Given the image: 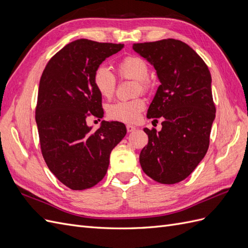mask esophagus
Returning <instances> with one entry per match:
<instances>
[{
  "instance_id": "obj_1",
  "label": "esophagus",
  "mask_w": 248,
  "mask_h": 248,
  "mask_svg": "<svg viewBox=\"0 0 248 248\" xmlns=\"http://www.w3.org/2000/svg\"><path fill=\"white\" fill-rule=\"evenodd\" d=\"M126 129H127V131L128 132H132V131H134L136 130V127H134L133 125H126Z\"/></svg>"
}]
</instances>
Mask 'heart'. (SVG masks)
<instances>
[{"instance_id": "heart-1", "label": "heart", "mask_w": 248, "mask_h": 248, "mask_svg": "<svg viewBox=\"0 0 248 248\" xmlns=\"http://www.w3.org/2000/svg\"><path fill=\"white\" fill-rule=\"evenodd\" d=\"M119 76L122 78L133 79L137 81V92H146L150 89L149 66L145 60L137 56L124 58L118 64ZM93 84L98 93L109 98L115 93L117 78L114 72L107 65H100L96 68L93 74ZM145 108V101L141 98L130 100H119L108 106V116L115 121L124 123H133L139 119L140 111Z\"/></svg>"}]
</instances>
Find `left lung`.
<instances>
[{
    "label": "left lung",
    "mask_w": 248,
    "mask_h": 248,
    "mask_svg": "<svg viewBox=\"0 0 248 248\" xmlns=\"http://www.w3.org/2000/svg\"><path fill=\"white\" fill-rule=\"evenodd\" d=\"M132 48L154 66L160 81L147 117L163 118L160 131L144 128L149 141L140 154V167L155 181L175 184L188 177L208 151L216 111L211 74L180 40L134 43Z\"/></svg>",
    "instance_id": "obj_1"
}]
</instances>
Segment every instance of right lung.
Here are the masks:
<instances>
[{"mask_svg": "<svg viewBox=\"0 0 248 248\" xmlns=\"http://www.w3.org/2000/svg\"><path fill=\"white\" fill-rule=\"evenodd\" d=\"M124 44L78 39L52 57L39 82L36 107L41 152L49 170L72 190L91 188L106 176L109 155L126 134L121 122L102 121L97 130L88 117H103L94 71ZM100 121V120H99Z\"/></svg>", "mask_w": 248, "mask_h": 248, "instance_id": "add662e5", "label": "right lung"}]
</instances>
